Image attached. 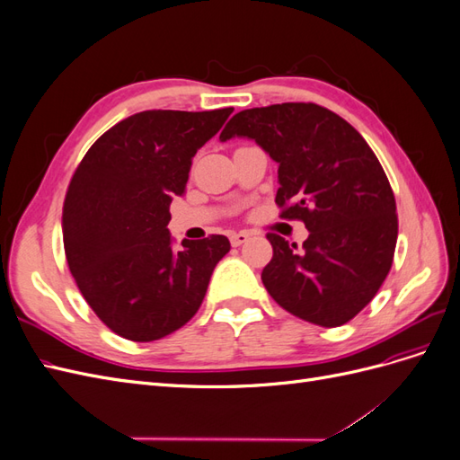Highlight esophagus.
<instances>
[{
    "mask_svg": "<svg viewBox=\"0 0 460 460\" xmlns=\"http://www.w3.org/2000/svg\"><path fill=\"white\" fill-rule=\"evenodd\" d=\"M247 240H249V234H247V232H234V234H230V243H232L234 247H238V245L245 243Z\"/></svg>",
    "mask_w": 460,
    "mask_h": 460,
    "instance_id": "1",
    "label": "esophagus"
}]
</instances>
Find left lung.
Segmentation results:
<instances>
[{"label": "left lung", "instance_id": "left-lung-1", "mask_svg": "<svg viewBox=\"0 0 460 460\" xmlns=\"http://www.w3.org/2000/svg\"><path fill=\"white\" fill-rule=\"evenodd\" d=\"M252 137L278 163L280 217L303 220V247L267 234L272 259L261 280L307 323H349L378 294L397 243L394 190L378 157L349 122L316 103L240 111L220 132Z\"/></svg>", "mask_w": 460, "mask_h": 460}]
</instances>
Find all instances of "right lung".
Returning <instances> with one entry per match:
<instances>
[{
    "label": "right lung",
    "mask_w": 460,
    "mask_h": 460,
    "mask_svg": "<svg viewBox=\"0 0 460 460\" xmlns=\"http://www.w3.org/2000/svg\"><path fill=\"white\" fill-rule=\"evenodd\" d=\"M232 111H142L97 137L71 178L63 203L68 269L92 311L122 338L155 341L182 328L230 252L226 235L174 249L166 225L193 155Z\"/></svg>",
    "instance_id": "right-lung-1"
}]
</instances>
